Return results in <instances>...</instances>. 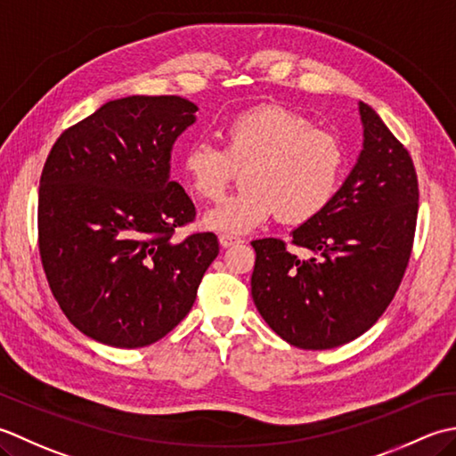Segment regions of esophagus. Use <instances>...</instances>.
I'll return each instance as SVG.
<instances>
[{"label": "esophagus", "instance_id": "esophagus-1", "mask_svg": "<svg viewBox=\"0 0 456 456\" xmlns=\"http://www.w3.org/2000/svg\"><path fill=\"white\" fill-rule=\"evenodd\" d=\"M218 240H220L222 248H232V246H238V244H241V241H244L238 236H228V234H222Z\"/></svg>", "mask_w": 456, "mask_h": 456}]
</instances>
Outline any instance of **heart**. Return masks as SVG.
<instances>
[{
	"instance_id": "b5f03b06",
	"label": "heart",
	"mask_w": 456,
	"mask_h": 456,
	"mask_svg": "<svg viewBox=\"0 0 456 456\" xmlns=\"http://www.w3.org/2000/svg\"><path fill=\"white\" fill-rule=\"evenodd\" d=\"M220 135L224 150L194 142L181 159L184 183L202 200L224 197L236 169H246V191L204 215L202 224L212 232L246 234L275 212L287 224H301L321 215L340 187V139L291 110L254 108L228 119Z\"/></svg>"
}]
</instances>
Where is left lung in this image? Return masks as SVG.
Returning a JSON list of instances; mask_svg holds the SVG:
<instances>
[{"mask_svg": "<svg viewBox=\"0 0 456 456\" xmlns=\"http://www.w3.org/2000/svg\"><path fill=\"white\" fill-rule=\"evenodd\" d=\"M364 142L321 215L283 240H254L252 297L269 329L303 350L346 345L382 317L411 256L419 189L410 153L358 104Z\"/></svg>", "mask_w": 456, "mask_h": 456, "instance_id": "8db88e82", "label": "left lung"}]
</instances>
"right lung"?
<instances>
[{
    "mask_svg": "<svg viewBox=\"0 0 456 456\" xmlns=\"http://www.w3.org/2000/svg\"><path fill=\"white\" fill-rule=\"evenodd\" d=\"M181 96L110 100L62 132L39 187V252L54 299L86 337L153 345L187 317L218 256L212 232L173 241L194 204L169 179L171 151L197 122Z\"/></svg>",
    "mask_w": 456,
    "mask_h": 456,
    "instance_id": "obj_1",
    "label": "right lung"
}]
</instances>
